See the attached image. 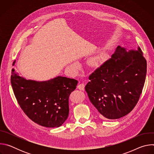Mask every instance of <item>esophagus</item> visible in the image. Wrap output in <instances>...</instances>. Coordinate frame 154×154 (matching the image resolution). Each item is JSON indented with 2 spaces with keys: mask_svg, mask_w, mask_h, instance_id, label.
I'll return each mask as SVG.
<instances>
[{
  "mask_svg": "<svg viewBox=\"0 0 154 154\" xmlns=\"http://www.w3.org/2000/svg\"><path fill=\"white\" fill-rule=\"evenodd\" d=\"M77 88L80 90H82V91H84L85 90V84L84 83H80L79 84L78 86H77Z\"/></svg>",
  "mask_w": 154,
  "mask_h": 154,
  "instance_id": "34e87169",
  "label": "esophagus"
}]
</instances>
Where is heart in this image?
<instances>
[{
	"label": "heart",
	"instance_id": "heart-1",
	"mask_svg": "<svg viewBox=\"0 0 154 154\" xmlns=\"http://www.w3.org/2000/svg\"><path fill=\"white\" fill-rule=\"evenodd\" d=\"M90 63L93 65H96L98 63V60L97 58H93L90 60Z\"/></svg>",
	"mask_w": 154,
	"mask_h": 154
}]
</instances>
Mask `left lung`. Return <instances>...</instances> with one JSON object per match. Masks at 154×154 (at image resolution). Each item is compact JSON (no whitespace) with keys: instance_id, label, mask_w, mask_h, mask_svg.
Masks as SVG:
<instances>
[{"instance_id":"1","label":"left lung","mask_w":154,"mask_h":154,"mask_svg":"<svg viewBox=\"0 0 154 154\" xmlns=\"http://www.w3.org/2000/svg\"><path fill=\"white\" fill-rule=\"evenodd\" d=\"M146 72L147 62L140 48L127 52L119 46L112 57L89 76L85 91L102 116L119 119L138 103Z\"/></svg>"}]
</instances>
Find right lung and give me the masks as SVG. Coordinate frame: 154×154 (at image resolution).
<instances>
[{
  "label": "right lung",
  "mask_w": 154,
  "mask_h": 154,
  "mask_svg": "<svg viewBox=\"0 0 154 154\" xmlns=\"http://www.w3.org/2000/svg\"><path fill=\"white\" fill-rule=\"evenodd\" d=\"M15 61L13 62V65ZM11 83L16 99L24 113L35 123L58 127L69 115V97L77 80L58 76L45 82L26 80L11 71Z\"/></svg>",
  "instance_id": "add662e5"
}]
</instances>
